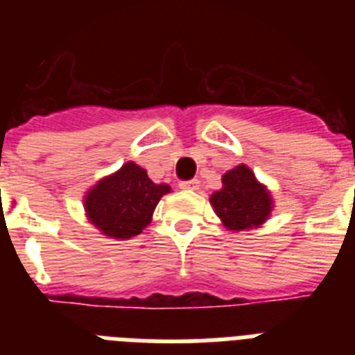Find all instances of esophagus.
Segmentation results:
<instances>
[{
	"label": "esophagus",
	"mask_w": 355,
	"mask_h": 355,
	"mask_svg": "<svg viewBox=\"0 0 355 355\" xmlns=\"http://www.w3.org/2000/svg\"><path fill=\"white\" fill-rule=\"evenodd\" d=\"M200 180L199 178H193V180H186V182H180V188L182 189H199Z\"/></svg>",
	"instance_id": "1"
}]
</instances>
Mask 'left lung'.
<instances>
[{
    "label": "left lung",
    "mask_w": 355,
    "mask_h": 355,
    "mask_svg": "<svg viewBox=\"0 0 355 355\" xmlns=\"http://www.w3.org/2000/svg\"><path fill=\"white\" fill-rule=\"evenodd\" d=\"M223 188L210 195V205L230 232L259 228L275 208L272 195L254 171L239 164L221 177Z\"/></svg>",
    "instance_id": "8db88e82"
}]
</instances>
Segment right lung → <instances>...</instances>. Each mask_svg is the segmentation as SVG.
<instances>
[{
	"instance_id": "1",
	"label": "right lung",
	"mask_w": 355,
	"mask_h": 355,
	"mask_svg": "<svg viewBox=\"0 0 355 355\" xmlns=\"http://www.w3.org/2000/svg\"><path fill=\"white\" fill-rule=\"evenodd\" d=\"M169 191V184H155L144 167L127 162L86 191V219L110 239H130L147 228L156 205Z\"/></svg>"
}]
</instances>
